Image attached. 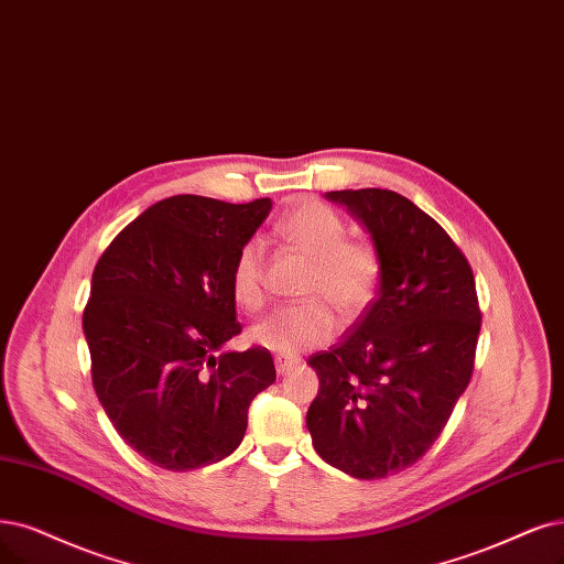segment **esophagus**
<instances>
[{
  "instance_id": "34e87169",
  "label": "esophagus",
  "mask_w": 564,
  "mask_h": 564,
  "mask_svg": "<svg viewBox=\"0 0 564 564\" xmlns=\"http://www.w3.org/2000/svg\"><path fill=\"white\" fill-rule=\"evenodd\" d=\"M274 365H276V373H279V377H283V373H288L290 369H295V367L300 365V360H297V358H283V356H276Z\"/></svg>"
}]
</instances>
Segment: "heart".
I'll list each match as a JSON object with an SVG mask.
<instances>
[{"instance_id": "obj_1", "label": "heart", "mask_w": 564, "mask_h": 564, "mask_svg": "<svg viewBox=\"0 0 564 564\" xmlns=\"http://www.w3.org/2000/svg\"><path fill=\"white\" fill-rule=\"evenodd\" d=\"M281 237L300 253L314 260L306 281L311 300L285 304L256 323L248 339L260 348L297 356L306 348L327 344L337 335V306L344 318H356L377 297L381 283V256L367 241H350L341 216L321 202H304L279 223ZM235 302L246 311H258L264 300V248L260 239H248L229 269Z\"/></svg>"}]
</instances>
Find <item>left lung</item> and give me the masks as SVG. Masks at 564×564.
<instances>
[{
	"instance_id": "obj_1",
	"label": "left lung",
	"mask_w": 564,
	"mask_h": 564,
	"mask_svg": "<svg viewBox=\"0 0 564 564\" xmlns=\"http://www.w3.org/2000/svg\"><path fill=\"white\" fill-rule=\"evenodd\" d=\"M327 199L365 225L381 283L346 337L308 358L321 388L306 427L325 463L373 481L442 434L471 379L481 308L463 250L411 199L381 187Z\"/></svg>"
}]
</instances>
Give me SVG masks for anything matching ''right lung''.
I'll return each instance as SVG.
<instances>
[{
    "label": "right lung",
    "mask_w": 564,
    "mask_h": 564,
    "mask_svg": "<svg viewBox=\"0 0 564 564\" xmlns=\"http://www.w3.org/2000/svg\"><path fill=\"white\" fill-rule=\"evenodd\" d=\"M271 199L166 197L104 250L83 311L93 386L145 460L191 471L241 444L248 406L276 381L267 348L223 350L241 332L229 269Z\"/></svg>",
    "instance_id": "add662e5"
}]
</instances>
